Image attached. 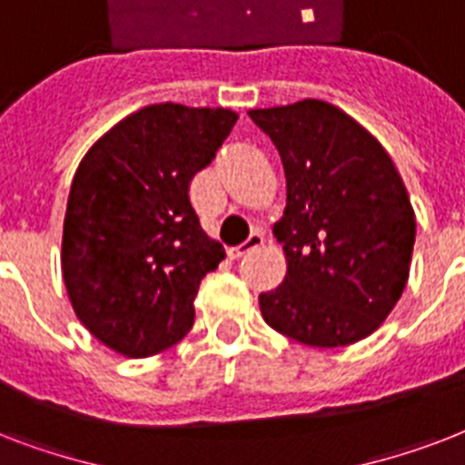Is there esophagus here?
I'll return each instance as SVG.
<instances>
[{
  "mask_svg": "<svg viewBox=\"0 0 465 465\" xmlns=\"http://www.w3.org/2000/svg\"><path fill=\"white\" fill-rule=\"evenodd\" d=\"M262 243H265V236H262V232H253L246 241H243V243L229 248V258H241V255H246V253H251V251H255V248H261Z\"/></svg>",
  "mask_w": 465,
  "mask_h": 465,
  "instance_id": "1",
  "label": "esophagus"
}]
</instances>
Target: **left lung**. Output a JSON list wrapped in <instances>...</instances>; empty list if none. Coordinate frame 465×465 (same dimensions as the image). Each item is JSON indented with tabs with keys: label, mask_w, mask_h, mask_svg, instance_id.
<instances>
[{
	"label": "left lung",
	"mask_w": 465,
	"mask_h": 465,
	"mask_svg": "<svg viewBox=\"0 0 465 465\" xmlns=\"http://www.w3.org/2000/svg\"><path fill=\"white\" fill-rule=\"evenodd\" d=\"M282 156L287 207L272 233L287 275L265 323L309 347H345L389 318L411 277L415 210L396 163L342 108L316 98L248 111Z\"/></svg>",
	"instance_id": "left-lung-1"
}]
</instances>
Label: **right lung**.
<instances>
[{
	"instance_id": "obj_1",
	"label": "right lung",
	"mask_w": 465,
	"mask_h": 465,
	"mask_svg": "<svg viewBox=\"0 0 465 465\" xmlns=\"http://www.w3.org/2000/svg\"><path fill=\"white\" fill-rule=\"evenodd\" d=\"M239 115L156 104L113 125L86 152L69 188L62 280L86 331L125 357H152L185 338L195 294L224 248L188 197Z\"/></svg>"
}]
</instances>
